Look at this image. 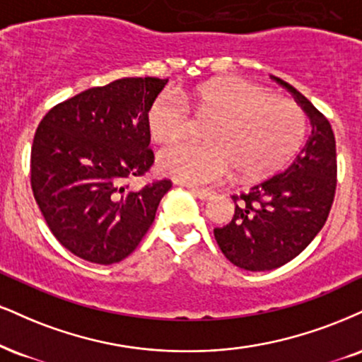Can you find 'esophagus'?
Segmentation results:
<instances>
[{
    "label": "esophagus",
    "instance_id": "34e87169",
    "mask_svg": "<svg viewBox=\"0 0 362 362\" xmlns=\"http://www.w3.org/2000/svg\"><path fill=\"white\" fill-rule=\"evenodd\" d=\"M187 189H189L190 194H194L195 197L206 200V199H211L214 192H211V190H206V189H199V187H192V185H187Z\"/></svg>",
    "mask_w": 362,
    "mask_h": 362
}]
</instances>
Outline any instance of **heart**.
I'll use <instances>...</instances> for the list:
<instances>
[{"mask_svg": "<svg viewBox=\"0 0 362 362\" xmlns=\"http://www.w3.org/2000/svg\"><path fill=\"white\" fill-rule=\"evenodd\" d=\"M197 117L214 116L206 145L177 143L158 153L165 175L190 185L217 184L233 170L241 177L275 172L298 151L307 116L297 103L276 98L245 79H219L189 94L163 90L148 110V128L158 143L185 138Z\"/></svg>", "mask_w": 362, "mask_h": 362, "instance_id": "1", "label": "heart"}]
</instances>
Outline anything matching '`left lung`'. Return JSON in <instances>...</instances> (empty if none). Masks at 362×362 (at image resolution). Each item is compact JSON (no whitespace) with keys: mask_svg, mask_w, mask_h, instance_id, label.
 Here are the masks:
<instances>
[{"mask_svg":"<svg viewBox=\"0 0 362 362\" xmlns=\"http://www.w3.org/2000/svg\"><path fill=\"white\" fill-rule=\"evenodd\" d=\"M273 79L307 112L312 134L293 163L250 192L234 194L233 219L214 229L223 255L247 272L280 268L305 250L327 221L337 185L335 136L329 119L293 86L280 77Z\"/></svg>","mask_w":362,"mask_h":362,"instance_id":"left-lung-1","label":"left lung"}]
</instances>
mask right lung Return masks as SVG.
I'll use <instances>...</instances> for the list:
<instances>
[{
    "label": "right lung",
    "instance_id": "obj_1",
    "mask_svg": "<svg viewBox=\"0 0 362 362\" xmlns=\"http://www.w3.org/2000/svg\"><path fill=\"white\" fill-rule=\"evenodd\" d=\"M168 79L124 77L59 103L33 136L30 184L65 250L112 264L136 250L153 224L168 178L132 189L155 162L148 110Z\"/></svg>",
    "mask_w": 362,
    "mask_h": 362
}]
</instances>
